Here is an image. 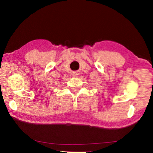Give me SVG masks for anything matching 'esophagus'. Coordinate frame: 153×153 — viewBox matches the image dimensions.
<instances>
[{
  "mask_svg": "<svg viewBox=\"0 0 153 153\" xmlns=\"http://www.w3.org/2000/svg\"><path fill=\"white\" fill-rule=\"evenodd\" d=\"M77 75H78V74H77V73H75V74H74V76H77Z\"/></svg>",
  "mask_w": 153,
  "mask_h": 153,
  "instance_id": "obj_1",
  "label": "esophagus"
}]
</instances>
